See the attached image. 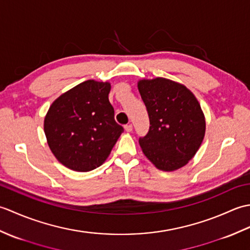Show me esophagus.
<instances>
[{
    "mask_svg": "<svg viewBox=\"0 0 250 250\" xmlns=\"http://www.w3.org/2000/svg\"><path fill=\"white\" fill-rule=\"evenodd\" d=\"M125 130L126 132H132V130H133V125H132L131 124L125 125Z\"/></svg>",
    "mask_w": 250,
    "mask_h": 250,
    "instance_id": "esophagus-1",
    "label": "esophagus"
}]
</instances>
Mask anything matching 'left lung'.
<instances>
[{
	"label": "left lung",
	"mask_w": 250,
	"mask_h": 250,
	"mask_svg": "<svg viewBox=\"0 0 250 250\" xmlns=\"http://www.w3.org/2000/svg\"><path fill=\"white\" fill-rule=\"evenodd\" d=\"M149 130L140 137L143 152L162 171H175L188 163L205 134V119L193 93L183 84L158 77L139 82Z\"/></svg>",
	"instance_id": "obj_1"
}]
</instances>
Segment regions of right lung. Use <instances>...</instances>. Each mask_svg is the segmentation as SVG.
Wrapping results in <instances>:
<instances>
[{
    "label": "right lung",
    "instance_id": "right-lung-1",
    "mask_svg": "<svg viewBox=\"0 0 250 250\" xmlns=\"http://www.w3.org/2000/svg\"><path fill=\"white\" fill-rule=\"evenodd\" d=\"M110 84L87 81L60 95L49 107L44 131L52 153L77 172L99 167L124 128L114 118Z\"/></svg>",
    "mask_w": 250,
    "mask_h": 250
}]
</instances>
